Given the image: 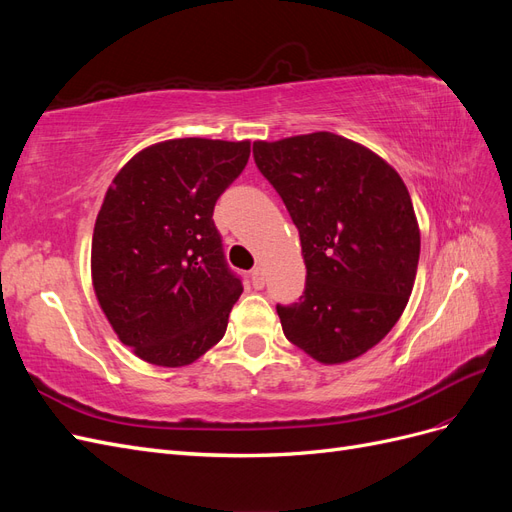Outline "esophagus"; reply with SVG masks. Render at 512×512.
<instances>
[{
  "label": "esophagus",
  "instance_id": "34e87169",
  "mask_svg": "<svg viewBox=\"0 0 512 512\" xmlns=\"http://www.w3.org/2000/svg\"><path fill=\"white\" fill-rule=\"evenodd\" d=\"M252 286H254L256 290L265 288V273H262L260 267H254V269H252Z\"/></svg>",
  "mask_w": 512,
  "mask_h": 512
}]
</instances>
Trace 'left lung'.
I'll return each instance as SVG.
<instances>
[{
  "mask_svg": "<svg viewBox=\"0 0 512 512\" xmlns=\"http://www.w3.org/2000/svg\"><path fill=\"white\" fill-rule=\"evenodd\" d=\"M254 160L299 230L305 290L277 305L284 335L312 359L346 363L406 309L421 232L406 183L374 151L331 132L254 143Z\"/></svg>",
  "mask_w": 512,
  "mask_h": 512,
  "instance_id": "8db88e82",
  "label": "left lung"
}]
</instances>
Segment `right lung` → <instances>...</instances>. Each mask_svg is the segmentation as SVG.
<instances>
[{
    "label": "right lung",
    "instance_id": "obj_1",
    "mask_svg": "<svg viewBox=\"0 0 512 512\" xmlns=\"http://www.w3.org/2000/svg\"><path fill=\"white\" fill-rule=\"evenodd\" d=\"M250 160V141L151 145L108 188L91 241V280L123 344L162 367L194 363L226 333L243 292L213 209Z\"/></svg>",
    "mask_w": 512,
    "mask_h": 512
}]
</instances>
